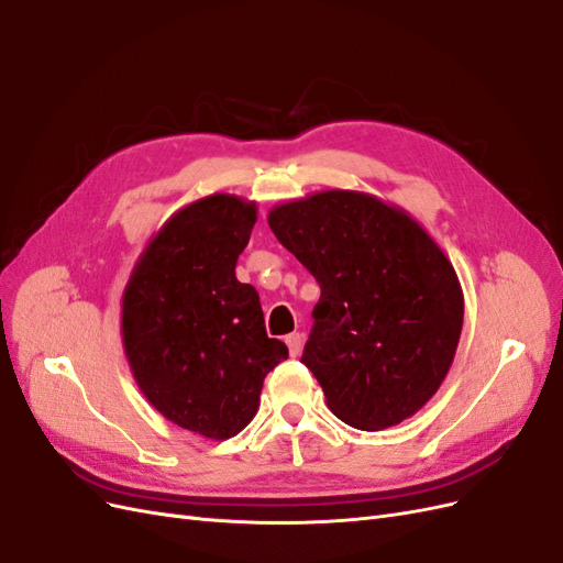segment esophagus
Returning <instances> with one entry per match:
<instances>
[{"mask_svg":"<svg viewBox=\"0 0 563 563\" xmlns=\"http://www.w3.org/2000/svg\"><path fill=\"white\" fill-rule=\"evenodd\" d=\"M286 345H288V352H291V356H298L300 350H302V333L286 335Z\"/></svg>","mask_w":563,"mask_h":563,"instance_id":"34e87169","label":"esophagus"}]
</instances>
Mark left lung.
I'll list each match as a JSON object with an SVG mask.
<instances>
[{
    "label": "left lung",
    "instance_id": "obj_1",
    "mask_svg": "<svg viewBox=\"0 0 563 563\" xmlns=\"http://www.w3.org/2000/svg\"><path fill=\"white\" fill-rule=\"evenodd\" d=\"M267 223L319 282L300 362L333 416L376 432L420 411L463 331V288L444 251L406 211L366 192L288 201Z\"/></svg>",
    "mask_w": 563,
    "mask_h": 563
}]
</instances>
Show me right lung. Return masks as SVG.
I'll return each instance as SVG.
<instances>
[{
  "mask_svg": "<svg viewBox=\"0 0 563 563\" xmlns=\"http://www.w3.org/2000/svg\"><path fill=\"white\" fill-rule=\"evenodd\" d=\"M255 201L211 195L152 236L122 300V338L141 391L178 428L230 439L253 420L267 373L288 356L267 338L258 291L234 275Z\"/></svg>",
  "mask_w": 563,
  "mask_h": 563,
  "instance_id": "1",
  "label": "right lung"
}]
</instances>
